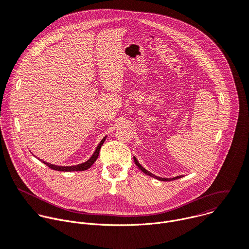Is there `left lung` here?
Segmentation results:
<instances>
[{"mask_svg":"<svg viewBox=\"0 0 249 249\" xmlns=\"http://www.w3.org/2000/svg\"><path fill=\"white\" fill-rule=\"evenodd\" d=\"M134 161H135V163H136V165L143 171L144 173H146V174H148V175H150V176H152V177H154V178H157V179H159V180H161V181H170V180H173V179H178V178H181V177H183L182 175H179V176H175V177H172V178H163V177H160V176H157V175H155V174H153V173H151L150 171H148L146 168H144L143 166H142L141 164H140V162L138 161V160L134 157Z\"/></svg>","mask_w":249,"mask_h":249,"instance_id":"8db88e82","label":"left lung"}]
</instances>
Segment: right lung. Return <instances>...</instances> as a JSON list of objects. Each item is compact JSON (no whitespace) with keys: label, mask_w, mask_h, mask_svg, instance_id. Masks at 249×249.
I'll use <instances>...</instances> for the list:
<instances>
[{"label":"right lung","mask_w":249,"mask_h":249,"mask_svg":"<svg viewBox=\"0 0 249 249\" xmlns=\"http://www.w3.org/2000/svg\"><path fill=\"white\" fill-rule=\"evenodd\" d=\"M105 139H106V136L100 141V143H99L98 146L96 147V149H95L94 153L92 154V156H91L87 161H85V162H83V163H80V164H77V165H72V166H60V165L51 164V163L46 162V161H44V160H41V161H42L44 164H46L48 167H50V168H52V169H54V170H58V171H82V170H86V169L89 168V167L94 163V161L97 160L98 155H99L100 148H101V146L103 145Z\"/></svg>","instance_id":"1"}]
</instances>
